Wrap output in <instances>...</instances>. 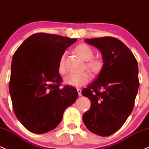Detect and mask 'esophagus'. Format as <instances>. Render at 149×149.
Returning <instances> with one entry per match:
<instances>
[{
  "label": "esophagus",
  "mask_w": 149,
  "mask_h": 149,
  "mask_svg": "<svg viewBox=\"0 0 149 149\" xmlns=\"http://www.w3.org/2000/svg\"><path fill=\"white\" fill-rule=\"evenodd\" d=\"M77 90L79 96H81V89L77 88Z\"/></svg>",
  "instance_id": "34e87169"
}]
</instances>
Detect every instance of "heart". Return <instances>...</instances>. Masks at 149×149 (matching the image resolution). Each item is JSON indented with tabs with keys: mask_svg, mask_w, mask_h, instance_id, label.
I'll use <instances>...</instances> for the list:
<instances>
[{
	"mask_svg": "<svg viewBox=\"0 0 149 149\" xmlns=\"http://www.w3.org/2000/svg\"><path fill=\"white\" fill-rule=\"evenodd\" d=\"M75 52L77 53L81 58L85 61L86 68L92 74H96L102 69V61L98 58H93L94 56V51L90 46L84 43L79 44L75 47ZM65 55L63 54L58 61V71L61 74H64L66 72L65 64ZM90 81V76L87 73L80 74H70L64 79L65 84L74 87H79L86 84Z\"/></svg>",
	"mask_w": 149,
	"mask_h": 149,
	"instance_id": "heart-1",
	"label": "heart"
}]
</instances>
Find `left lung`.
<instances>
[{
	"instance_id": "8db88e82",
	"label": "left lung",
	"mask_w": 149,
	"mask_h": 149,
	"mask_svg": "<svg viewBox=\"0 0 149 149\" xmlns=\"http://www.w3.org/2000/svg\"><path fill=\"white\" fill-rule=\"evenodd\" d=\"M102 55L100 74L82 90L91 102L83 115L91 132L107 137L118 131L133 109L139 82L137 61L123 42L112 37L86 39Z\"/></svg>"
}]
</instances>
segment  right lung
<instances>
[{
	"instance_id": "right-lung-1",
	"label": "right lung",
	"mask_w": 149,
	"mask_h": 149,
	"mask_svg": "<svg viewBox=\"0 0 149 149\" xmlns=\"http://www.w3.org/2000/svg\"><path fill=\"white\" fill-rule=\"evenodd\" d=\"M76 40L36 33L14 54L9 84L12 106L21 123L33 133H46L56 127L65 110L77 98L75 88H59L63 80L58 71L61 56Z\"/></svg>"
}]
</instances>
